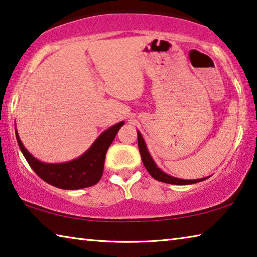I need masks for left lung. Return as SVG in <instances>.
Masks as SVG:
<instances>
[{"mask_svg": "<svg viewBox=\"0 0 257 257\" xmlns=\"http://www.w3.org/2000/svg\"><path fill=\"white\" fill-rule=\"evenodd\" d=\"M137 138H138V149H140L142 161H143L146 170H148L149 174L154 178V180L164 182V183H168V184L185 185V184H194V183L205 181L207 178V177L206 178H199V180H192V181H191V180H189V181H187V180H180V178L172 177V176H169V175L165 174L164 172H161V170L157 167V165L154 164V161L152 160V158H151L150 153L148 152L145 142L143 140V137H142L141 133H137Z\"/></svg>", "mask_w": 257, "mask_h": 257, "instance_id": "left-lung-1", "label": "left lung"}]
</instances>
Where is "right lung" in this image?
Returning <instances> with one entry per match:
<instances>
[{
  "label": "right lung",
  "mask_w": 257,
  "mask_h": 257,
  "mask_svg": "<svg viewBox=\"0 0 257 257\" xmlns=\"http://www.w3.org/2000/svg\"><path fill=\"white\" fill-rule=\"evenodd\" d=\"M123 125L120 122L101 134L87 152L75 160L65 164H43L32 156L23 145L16 130L18 145L24 157L39 177L52 186L64 190H79L97 184L104 172L105 156L115 138L119 129Z\"/></svg>",
  "instance_id": "1"
}]
</instances>
